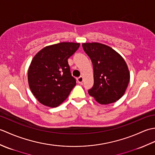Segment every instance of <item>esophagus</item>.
<instances>
[{"mask_svg":"<svg viewBox=\"0 0 155 155\" xmlns=\"http://www.w3.org/2000/svg\"><path fill=\"white\" fill-rule=\"evenodd\" d=\"M83 77H78V78H77V82L78 83H83Z\"/></svg>","mask_w":155,"mask_h":155,"instance_id":"esophagus-1","label":"esophagus"}]
</instances>
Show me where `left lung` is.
Returning a JSON list of instances; mask_svg holds the SVG:
<instances>
[{
  "label": "left lung",
  "mask_w": 155,
  "mask_h": 155,
  "mask_svg": "<svg viewBox=\"0 0 155 155\" xmlns=\"http://www.w3.org/2000/svg\"><path fill=\"white\" fill-rule=\"evenodd\" d=\"M83 48L93 65L94 85L88 93L101 104L120 99L130 81L123 58L111 47L98 42L83 43Z\"/></svg>",
  "instance_id": "1"
}]
</instances>
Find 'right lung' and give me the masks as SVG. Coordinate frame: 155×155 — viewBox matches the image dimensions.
<instances>
[{
	"mask_svg": "<svg viewBox=\"0 0 155 155\" xmlns=\"http://www.w3.org/2000/svg\"><path fill=\"white\" fill-rule=\"evenodd\" d=\"M79 46V43L65 42L47 46L32 60L28 71L29 87L42 104L58 107L77 84L71 75L68 58Z\"/></svg>",
	"mask_w": 155,
	"mask_h": 155,
	"instance_id": "add662e5",
	"label": "right lung"
}]
</instances>
